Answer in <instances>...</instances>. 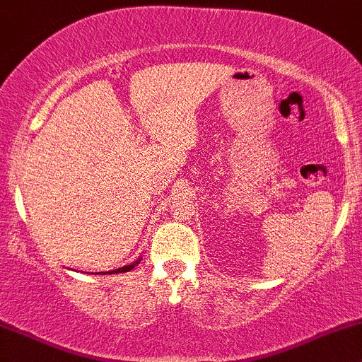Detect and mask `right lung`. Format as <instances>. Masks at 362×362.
Here are the masks:
<instances>
[{"mask_svg": "<svg viewBox=\"0 0 362 362\" xmlns=\"http://www.w3.org/2000/svg\"><path fill=\"white\" fill-rule=\"evenodd\" d=\"M139 262L141 260H137V262L131 263V265H126V267H122V269H117V270H112V272H107V274H122V272H129V270H132L134 267H136Z\"/></svg>", "mask_w": 362, "mask_h": 362, "instance_id": "right-lung-1", "label": "right lung"}]
</instances>
